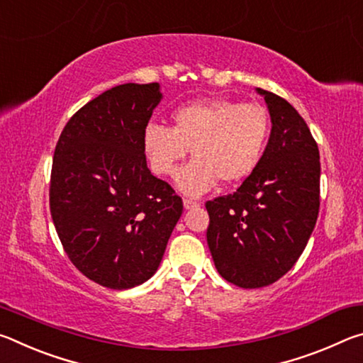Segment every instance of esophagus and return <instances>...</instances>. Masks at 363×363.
Returning a JSON list of instances; mask_svg holds the SVG:
<instances>
[{
  "instance_id": "1",
  "label": "esophagus",
  "mask_w": 363,
  "mask_h": 363,
  "mask_svg": "<svg viewBox=\"0 0 363 363\" xmlns=\"http://www.w3.org/2000/svg\"><path fill=\"white\" fill-rule=\"evenodd\" d=\"M195 206H199V201L184 199V208H186V210H192V208H195Z\"/></svg>"
}]
</instances>
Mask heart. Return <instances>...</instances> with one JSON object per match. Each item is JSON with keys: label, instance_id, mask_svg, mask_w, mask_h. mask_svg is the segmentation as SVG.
Listing matches in <instances>:
<instances>
[{"label": "heart", "instance_id": "heart-1", "mask_svg": "<svg viewBox=\"0 0 363 363\" xmlns=\"http://www.w3.org/2000/svg\"><path fill=\"white\" fill-rule=\"evenodd\" d=\"M171 128L149 123L143 131V150L150 169L171 176L189 149L194 160L176 174V186L200 196L223 181L237 186L259 168L266 155L272 123L261 104L213 97L194 101L171 113Z\"/></svg>", "mask_w": 363, "mask_h": 363}]
</instances>
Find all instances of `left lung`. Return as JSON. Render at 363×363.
<instances>
[{
  "label": "left lung",
  "instance_id": "1",
  "mask_svg": "<svg viewBox=\"0 0 363 363\" xmlns=\"http://www.w3.org/2000/svg\"><path fill=\"white\" fill-rule=\"evenodd\" d=\"M256 93L272 123L266 155L237 192L206 201L214 266L240 288L284 277L304 251L320 206V157L306 121L280 96Z\"/></svg>",
  "mask_w": 363,
  "mask_h": 363
}]
</instances>
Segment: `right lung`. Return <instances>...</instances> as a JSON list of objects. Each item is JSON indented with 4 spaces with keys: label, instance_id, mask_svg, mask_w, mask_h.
Wrapping results in <instances>:
<instances>
[{
    "label": "right lung",
    "instance_id": "1",
    "mask_svg": "<svg viewBox=\"0 0 363 363\" xmlns=\"http://www.w3.org/2000/svg\"><path fill=\"white\" fill-rule=\"evenodd\" d=\"M163 99L158 83L115 86L67 123L54 150L49 205L75 267L112 290L157 272L182 200L147 168L143 131Z\"/></svg>",
    "mask_w": 363,
    "mask_h": 363
}]
</instances>
